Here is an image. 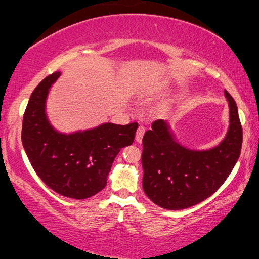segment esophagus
Instances as JSON below:
<instances>
[{
	"label": "esophagus",
	"mask_w": 259,
	"mask_h": 259,
	"mask_svg": "<svg viewBox=\"0 0 259 259\" xmlns=\"http://www.w3.org/2000/svg\"><path fill=\"white\" fill-rule=\"evenodd\" d=\"M145 134V127L144 126H139L137 130V134H136V140L137 143H141L143 141V137Z\"/></svg>",
	"instance_id": "esophagus-1"
}]
</instances>
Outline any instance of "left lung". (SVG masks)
Listing matches in <instances>:
<instances>
[{
	"instance_id": "8db88e82",
	"label": "left lung",
	"mask_w": 259,
	"mask_h": 259,
	"mask_svg": "<svg viewBox=\"0 0 259 259\" xmlns=\"http://www.w3.org/2000/svg\"><path fill=\"white\" fill-rule=\"evenodd\" d=\"M230 107L226 137L205 151L190 150L176 140L169 125L159 119L143 138V189L166 210H184L212 196L228 179L240 155L243 130L233 98L224 91Z\"/></svg>"
}]
</instances>
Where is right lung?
<instances>
[{"mask_svg": "<svg viewBox=\"0 0 259 259\" xmlns=\"http://www.w3.org/2000/svg\"><path fill=\"white\" fill-rule=\"evenodd\" d=\"M61 75L45 77L30 95L22 123V144L34 171L49 189L63 197L86 199L104 189L116 154L132 145L138 123H102L70 134L53 128L46 115L52 84Z\"/></svg>", "mask_w": 259, "mask_h": 259, "instance_id": "right-lung-1", "label": "right lung"}]
</instances>
